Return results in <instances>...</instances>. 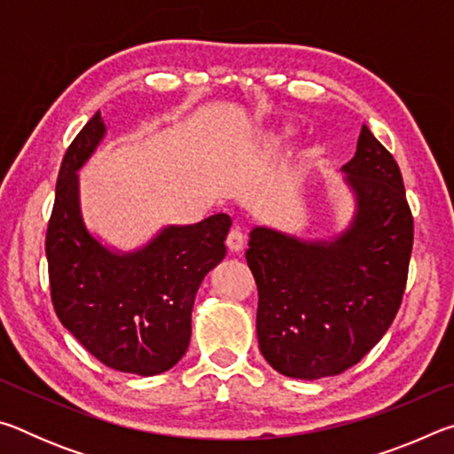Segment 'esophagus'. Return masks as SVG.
<instances>
[{"label": "esophagus", "instance_id": "34e87169", "mask_svg": "<svg viewBox=\"0 0 454 454\" xmlns=\"http://www.w3.org/2000/svg\"><path fill=\"white\" fill-rule=\"evenodd\" d=\"M244 242H246V236L244 232L238 226H234L232 230L228 232V238H226V244L228 248L232 252H240L244 248Z\"/></svg>", "mask_w": 454, "mask_h": 454}]
</instances>
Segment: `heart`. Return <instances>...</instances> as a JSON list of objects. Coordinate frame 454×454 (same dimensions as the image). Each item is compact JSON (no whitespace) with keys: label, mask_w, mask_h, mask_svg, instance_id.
Listing matches in <instances>:
<instances>
[{"label":"heart","mask_w":454,"mask_h":454,"mask_svg":"<svg viewBox=\"0 0 454 454\" xmlns=\"http://www.w3.org/2000/svg\"><path fill=\"white\" fill-rule=\"evenodd\" d=\"M282 137H286V132H282L280 136H276V140H282Z\"/></svg>","instance_id":"obj_1"}]
</instances>
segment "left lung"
<instances>
[{"label": "left lung", "mask_w": 454, "mask_h": 454, "mask_svg": "<svg viewBox=\"0 0 454 454\" xmlns=\"http://www.w3.org/2000/svg\"><path fill=\"white\" fill-rule=\"evenodd\" d=\"M342 172L356 208L333 240H304L266 226L250 232L246 262L258 286V347L290 379L344 372L380 340L401 309L412 252L401 170L363 126Z\"/></svg>", "instance_id": "left-lung-1"}]
</instances>
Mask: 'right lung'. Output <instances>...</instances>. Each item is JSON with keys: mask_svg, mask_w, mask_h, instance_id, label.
<instances>
[{"mask_svg": "<svg viewBox=\"0 0 454 454\" xmlns=\"http://www.w3.org/2000/svg\"><path fill=\"white\" fill-rule=\"evenodd\" d=\"M106 136L96 112L67 148L45 236L51 302L61 325L99 363L153 376L186 355L204 276L226 256L228 214L166 226L132 252L110 250L82 216L78 170Z\"/></svg>", "mask_w": 454, "mask_h": 454, "instance_id": "obj_1", "label": "right lung"}]
</instances>
